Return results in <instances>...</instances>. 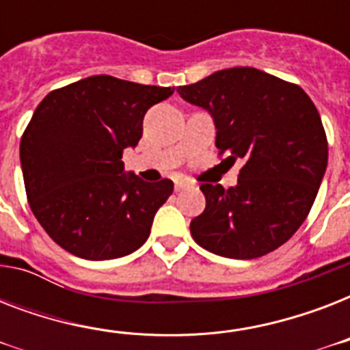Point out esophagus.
<instances>
[{
    "label": "esophagus",
    "mask_w": 350,
    "mask_h": 350,
    "mask_svg": "<svg viewBox=\"0 0 350 350\" xmlns=\"http://www.w3.org/2000/svg\"><path fill=\"white\" fill-rule=\"evenodd\" d=\"M189 183H187V181H176V185H174V189H176V192H180V191H183V189H189Z\"/></svg>",
    "instance_id": "esophagus-1"
}]
</instances>
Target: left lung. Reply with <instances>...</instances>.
Here are the masks:
<instances>
[{"label": "left lung", "instance_id": "8db88e82", "mask_svg": "<svg viewBox=\"0 0 350 350\" xmlns=\"http://www.w3.org/2000/svg\"><path fill=\"white\" fill-rule=\"evenodd\" d=\"M216 125V147L241 159L238 183H203L205 211L191 221L200 247L232 260L260 258L304 224L327 169V136L301 87L252 67L218 70L178 89Z\"/></svg>", "mask_w": 350, "mask_h": 350}]
</instances>
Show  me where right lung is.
I'll use <instances>...</instances> for the list:
<instances>
[{"mask_svg":"<svg viewBox=\"0 0 350 350\" xmlns=\"http://www.w3.org/2000/svg\"><path fill=\"white\" fill-rule=\"evenodd\" d=\"M174 89L90 76L52 90L25 129L19 159L29 205L62 249L83 260H114L147 241L154 216L174 191L123 169L145 112Z\"/></svg>","mask_w":350,"mask_h":350,"instance_id":"obj_1","label":"right lung"}]
</instances>
